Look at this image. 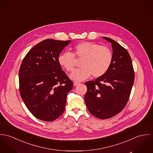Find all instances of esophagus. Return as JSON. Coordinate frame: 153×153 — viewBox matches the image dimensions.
Listing matches in <instances>:
<instances>
[{
    "label": "esophagus",
    "mask_w": 153,
    "mask_h": 153,
    "mask_svg": "<svg viewBox=\"0 0 153 153\" xmlns=\"http://www.w3.org/2000/svg\"><path fill=\"white\" fill-rule=\"evenodd\" d=\"M80 84V83H79V82H73V85H74V86H76V85H79Z\"/></svg>",
    "instance_id": "obj_1"
}]
</instances>
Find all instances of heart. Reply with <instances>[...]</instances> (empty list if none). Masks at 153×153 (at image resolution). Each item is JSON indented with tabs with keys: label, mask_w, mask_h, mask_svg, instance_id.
I'll use <instances>...</instances> for the list:
<instances>
[{
	"label": "heart",
	"mask_w": 153,
	"mask_h": 153,
	"mask_svg": "<svg viewBox=\"0 0 153 153\" xmlns=\"http://www.w3.org/2000/svg\"><path fill=\"white\" fill-rule=\"evenodd\" d=\"M74 53L65 51L59 54L58 62L67 71H72L76 66L74 56L82 59V68L74 71L70 76L71 80L81 82L92 74L94 77H100L105 74L111 66L113 55L107 46H100L91 42H82L76 44Z\"/></svg>",
	"instance_id": "b5f03b06"
}]
</instances>
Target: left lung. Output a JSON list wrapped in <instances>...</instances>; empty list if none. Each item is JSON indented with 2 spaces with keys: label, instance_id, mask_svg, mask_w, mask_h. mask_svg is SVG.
Returning <instances> with one entry per match:
<instances>
[{
  "label": "left lung",
  "instance_id": "obj_1",
  "mask_svg": "<svg viewBox=\"0 0 153 153\" xmlns=\"http://www.w3.org/2000/svg\"><path fill=\"white\" fill-rule=\"evenodd\" d=\"M102 38L111 43L112 64L105 74L85 82V100L92 115L107 119L117 115L126 106L134 83V72L127 50L110 38Z\"/></svg>",
  "mask_w": 153,
  "mask_h": 153
}]
</instances>
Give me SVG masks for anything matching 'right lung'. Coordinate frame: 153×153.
<instances>
[{
    "label": "right lung",
    "instance_id": "obj_1",
    "mask_svg": "<svg viewBox=\"0 0 153 153\" xmlns=\"http://www.w3.org/2000/svg\"><path fill=\"white\" fill-rule=\"evenodd\" d=\"M71 40L46 39L30 50L19 72L20 96L37 119L52 121L64 112L73 83L58 62Z\"/></svg>",
    "mask_w": 153,
    "mask_h": 153
}]
</instances>
